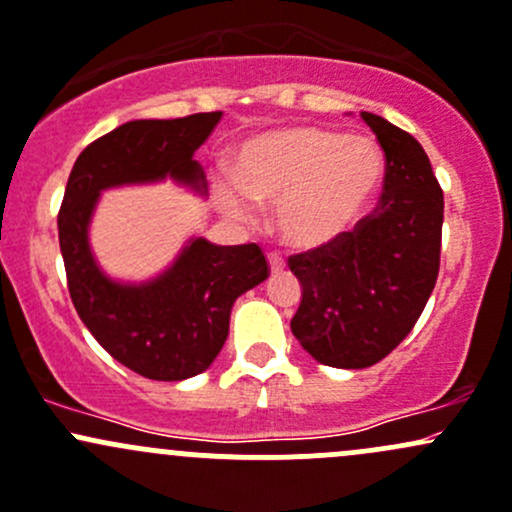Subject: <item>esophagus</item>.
I'll use <instances>...</instances> for the list:
<instances>
[{
	"label": "esophagus",
	"instance_id": "1",
	"mask_svg": "<svg viewBox=\"0 0 512 512\" xmlns=\"http://www.w3.org/2000/svg\"><path fill=\"white\" fill-rule=\"evenodd\" d=\"M268 263H271V271H283L285 268V258L278 254V251H268Z\"/></svg>",
	"mask_w": 512,
	"mask_h": 512
}]
</instances>
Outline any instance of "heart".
Wrapping results in <instances>:
<instances>
[{
    "label": "heart",
    "instance_id": "obj_1",
    "mask_svg": "<svg viewBox=\"0 0 512 512\" xmlns=\"http://www.w3.org/2000/svg\"><path fill=\"white\" fill-rule=\"evenodd\" d=\"M383 180V153L366 136L293 126L249 141L236 156V185L219 205L236 219L254 202H278L276 227L293 246H322L349 232Z\"/></svg>",
    "mask_w": 512,
    "mask_h": 512
}]
</instances>
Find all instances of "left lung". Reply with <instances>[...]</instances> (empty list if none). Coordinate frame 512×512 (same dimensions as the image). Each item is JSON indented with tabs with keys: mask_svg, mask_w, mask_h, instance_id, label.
Instances as JSON below:
<instances>
[{
	"mask_svg": "<svg viewBox=\"0 0 512 512\" xmlns=\"http://www.w3.org/2000/svg\"><path fill=\"white\" fill-rule=\"evenodd\" d=\"M361 119L386 158L378 205L351 232L288 258L302 285L290 329L307 354L337 368L378 364L408 337L442 254L444 195L425 148L378 114Z\"/></svg>",
	"mask_w": 512,
	"mask_h": 512,
	"instance_id": "8db88e82",
	"label": "left lung"
}]
</instances>
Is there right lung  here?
Masks as SVG:
<instances>
[{
	"label": "right lung",
	"instance_id": "1",
	"mask_svg": "<svg viewBox=\"0 0 512 512\" xmlns=\"http://www.w3.org/2000/svg\"><path fill=\"white\" fill-rule=\"evenodd\" d=\"M222 112L180 119H136L92 141L80 153L58 212V239L70 300L92 337L119 364L153 381L197 376L222 351L229 312L241 293L271 273L258 244L214 246L190 241L173 268L144 285H122L97 268L87 224L102 190L170 178L205 190L192 153Z\"/></svg>",
	"mask_w": 512,
	"mask_h": 512
}]
</instances>
